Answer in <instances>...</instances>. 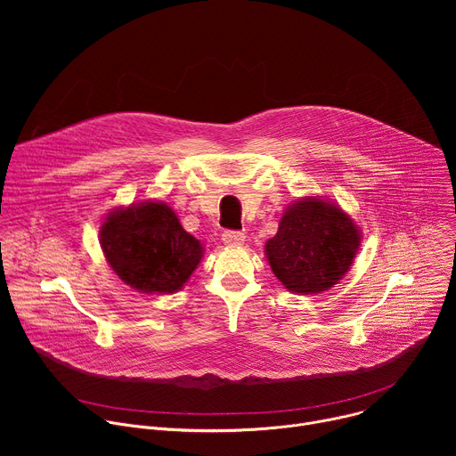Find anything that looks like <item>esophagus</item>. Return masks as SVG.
I'll list each match as a JSON object with an SVG mask.
<instances>
[{"mask_svg":"<svg viewBox=\"0 0 456 456\" xmlns=\"http://www.w3.org/2000/svg\"><path fill=\"white\" fill-rule=\"evenodd\" d=\"M222 240L225 245H241L245 241V234L240 231H224Z\"/></svg>","mask_w":456,"mask_h":456,"instance_id":"esophagus-1","label":"esophagus"}]
</instances>
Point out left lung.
<instances>
[{
	"label": "left lung",
	"instance_id": "obj_1",
	"mask_svg": "<svg viewBox=\"0 0 456 456\" xmlns=\"http://www.w3.org/2000/svg\"><path fill=\"white\" fill-rule=\"evenodd\" d=\"M359 240V229L339 208L306 199L287 209L265 252L273 273L289 290L317 294L348 273Z\"/></svg>",
	"mask_w": 456,
	"mask_h": 456
}]
</instances>
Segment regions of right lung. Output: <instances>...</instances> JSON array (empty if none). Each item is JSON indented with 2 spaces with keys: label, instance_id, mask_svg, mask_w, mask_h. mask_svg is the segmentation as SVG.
Listing matches in <instances>:
<instances>
[{
  "label": "right lung",
  "instance_id": "add662e5",
  "mask_svg": "<svg viewBox=\"0 0 456 456\" xmlns=\"http://www.w3.org/2000/svg\"><path fill=\"white\" fill-rule=\"evenodd\" d=\"M101 247L115 274L141 292L178 290L202 259L171 208L146 202L117 211L101 227Z\"/></svg>",
  "mask_w": 456,
  "mask_h": 456
}]
</instances>
